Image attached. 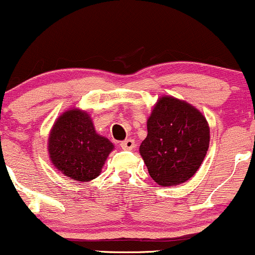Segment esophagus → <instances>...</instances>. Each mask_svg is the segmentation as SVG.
<instances>
[{
	"label": "esophagus",
	"mask_w": 255,
	"mask_h": 255,
	"mask_svg": "<svg viewBox=\"0 0 255 255\" xmlns=\"http://www.w3.org/2000/svg\"><path fill=\"white\" fill-rule=\"evenodd\" d=\"M120 145H121V147L124 148V150H133V148H135V141H134L133 139L125 140V141H122Z\"/></svg>",
	"instance_id": "obj_1"
}]
</instances>
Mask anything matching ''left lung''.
<instances>
[{
	"instance_id": "1",
	"label": "left lung",
	"mask_w": 255,
	"mask_h": 255,
	"mask_svg": "<svg viewBox=\"0 0 255 255\" xmlns=\"http://www.w3.org/2000/svg\"><path fill=\"white\" fill-rule=\"evenodd\" d=\"M209 145L210 127L203 114L164 96L147 119V136L139 151L154 182L168 187L186 182L198 171Z\"/></svg>"
}]
</instances>
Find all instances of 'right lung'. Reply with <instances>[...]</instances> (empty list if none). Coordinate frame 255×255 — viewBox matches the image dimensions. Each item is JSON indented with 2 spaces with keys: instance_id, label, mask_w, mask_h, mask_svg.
Instances as JSON below:
<instances>
[{
  "instance_id": "1",
  "label": "right lung",
  "mask_w": 255,
  "mask_h": 255,
  "mask_svg": "<svg viewBox=\"0 0 255 255\" xmlns=\"http://www.w3.org/2000/svg\"><path fill=\"white\" fill-rule=\"evenodd\" d=\"M113 150V142L97 134L89 114L77 108L64 111L49 134L52 165L74 181L89 182L97 177Z\"/></svg>"
}]
</instances>
